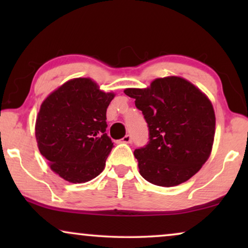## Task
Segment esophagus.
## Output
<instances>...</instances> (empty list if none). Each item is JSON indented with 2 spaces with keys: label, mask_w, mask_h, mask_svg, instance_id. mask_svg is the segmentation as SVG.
<instances>
[{
  "label": "esophagus",
  "mask_w": 248,
  "mask_h": 248,
  "mask_svg": "<svg viewBox=\"0 0 248 248\" xmlns=\"http://www.w3.org/2000/svg\"><path fill=\"white\" fill-rule=\"evenodd\" d=\"M122 142H123V143H131V142H132V137H131L130 134L125 135V137L122 139Z\"/></svg>",
  "instance_id": "1"
}]
</instances>
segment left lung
<instances>
[{
    "instance_id": "obj_1",
    "label": "left lung",
    "mask_w": 248,
    "mask_h": 248,
    "mask_svg": "<svg viewBox=\"0 0 248 248\" xmlns=\"http://www.w3.org/2000/svg\"><path fill=\"white\" fill-rule=\"evenodd\" d=\"M149 127V142L135 149L140 174L151 184L171 187L188 181L208 160L216 131L211 101L179 77L160 78L145 89L128 88Z\"/></svg>"
}]
</instances>
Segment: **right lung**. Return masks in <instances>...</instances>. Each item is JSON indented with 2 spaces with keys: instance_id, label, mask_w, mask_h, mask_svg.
<instances>
[{
  "instance_id": "1",
  "label": "right lung",
  "mask_w": 248,
  "mask_h": 248,
  "mask_svg": "<svg viewBox=\"0 0 248 248\" xmlns=\"http://www.w3.org/2000/svg\"><path fill=\"white\" fill-rule=\"evenodd\" d=\"M115 97L88 78L67 81L49 94L36 120V140L50 169L70 183H86L104 170L114 143L106 111Z\"/></svg>"
}]
</instances>
